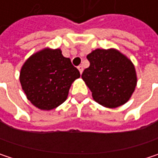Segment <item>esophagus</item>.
I'll list each match as a JSON object with an SVG mask.
<instances>
[{
  "label": "esophagus",
  "mask_w": 158,
  "mask_h": 158,
  "mask_svg": "<svg viewBox=\"0 0 158 158\" xmlns=\"http://www.w3.org/2000/svg\"><path fill=\"white\" fill-rule=\"evenodd\" d=\"M78 69H79V72H80V74H81V73L83 72V67H82L81 65H80V66H79V67H78Z\"/></svg>",
  "instance_id": "1"
}]
</instances>
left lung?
Masks as SVG:
<instances>
[{"label":"left lung","instance_id":"1","mask_svg":"<svg viewBox=\"0 0 158 158\" xmlns=\"http://www.w3.org/2000/svg\"><path fill=\"white\" fill-rule=\"evenodd\" d=\"M89 67L81 78L95 102L107 108L119 107L131 98L137 78L134 64L116 49H96L87 56Z\"/></svg>","mask_w":158,"mask_h":158}]
</instances>
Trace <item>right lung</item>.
Returning a JSON list of instances; mask_svg holds the SVG:
<instances>
[{
	"label": "right lung",
	"instance_id": "add662e5",
	"mask_svg": "<svg viewBox=\"0 0 158 158\" xmlns=\"http://www.w3.org/2000/svg\"><path fill=\"white\" fill-rule=\"evenodd\" d=\"M80 77L60 49H43L23 64L20 82L27 99L41 110H52L68 98L72 82Z\"/></svg>",
	"mask_w": 158,
	"mask_h": 158
}]
</instances>
